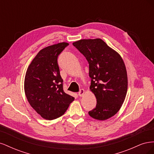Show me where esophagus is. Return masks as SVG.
<instances>
[{"instance_id":"esophagus-1","label":"esophagus","mask_w":154,"mask_h":154,"mask_svg":"<svg viewBox=\"0 0 154 154\" xmlns=\"http://www.w3.org/2000/svg\"><path fill=\"white\" fill-rule=\"evenodd\" d=\"M85 93V91L84 89H80V92H78V95L80 96H83Z\"/></svg>"}]
</instances>
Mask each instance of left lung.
I'll return each mask as SVG.
<instances>
[{
  "label": "left lung",
  "mask_w": 154,
  "mask_h": 154,
  "mask_svg": "<svg viewBox=\"0 0 154 154\" xmlns=\"http://www.w3.org/2000/svg\"><path fill=\"white\" fill-rule=\"evenodd\" d=\"M72 44L89 64L90 90L97 103L88 114L101 121L112 117L122 107L128 88L127 69L122 57L100 38L80 40Z\"/></svg>",
  "instance_id": "1"
}]
</instances>
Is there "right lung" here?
<instances>
[{
    "instance_id": "obj_1",
    "label": "right lung",
    "mask_w": 154,
    "mask_h": 154,
    "mask_svg": "<svg viewBox=\"0 0 154 154\" xmlns=\"http://www.w3.org/2000/svg\"><path fill=\"white\" fill-rule=\"evenodd\" d=\"M69 45H49L36 55L27 69L24 91L27 101L42 118L48 120L62 116L74 97L63 91L57 62L58 55Z\"/></svg>"
}]
</instances>
